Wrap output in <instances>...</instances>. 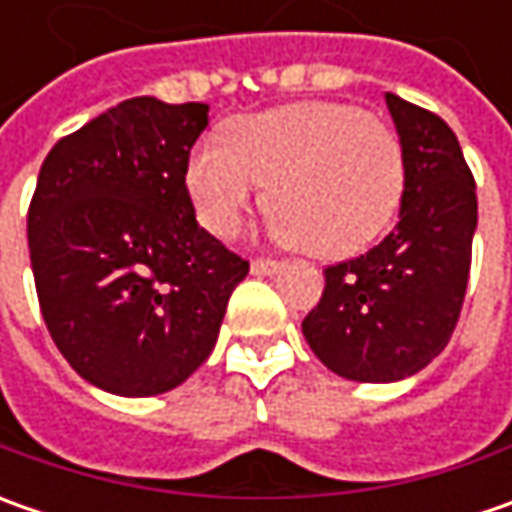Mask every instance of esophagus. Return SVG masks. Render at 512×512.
Returning <instances> with one entry per match:
<instances>
[{"mask_svg":"<svg viewBox=\"0 0 512 512\" xmlns=\"http://www.w3.org/2000/svg\"><path fill=\"white\" fill-rule=\"evenodd\" d=\"M285 267V262H276V259H253L250 262V270L256 276H270V273H279Z\"/></svg>","mask_w":512,"mask_h":512,"instance_id":"1","label":"esophagus"}]
</instances>
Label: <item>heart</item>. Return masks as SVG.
<instances>
[{
    "mask_svg": "<svg viewBox=\"0 0 512 512\" xmlns=\"http://www.w3.org/2000/svg\"><path fill=\"white\" fill-rule=\"evenodd\" d=\"M199 222L236 236L265 185L273 233L316 259L353 256L396 216L407 187L402 139L382 119L342 102H299L227 122L187 159Z\"/></svg>",
    "mask_w": 512,
    "mask_h": 512,
    "instance_id": "heart-1",
    "label": "heart"
}]
</instances>
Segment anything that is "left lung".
<instances>
[{
    "mask_svg": "<svg viewBox=\"0 0 512 512\" xmlns=\"http://www.w3.org/2000/svg\"><path fill=\"white\" fill-rule=\"evenodd\" d=\"M407 162L399 225L367 253L325 270L302 322L310 350L353 382H399L450 342L464 305L476 182L442 116L387 93Z\"/></svg>",
    "mask_w": 512,
    "mask_h": 512,
    "instance_id": "left-lung-1",
    "label": "left lung"
}]
</instances>
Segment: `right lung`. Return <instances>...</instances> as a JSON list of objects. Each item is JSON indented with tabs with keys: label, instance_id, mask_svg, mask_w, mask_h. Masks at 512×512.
Instances as JSON below:
<instances>
[{
	"label": "right lung",
	"instance_id": "1",
	"mask_svg": "<svg viewBox=\"0 0 512 512\" xmlns=\"http://www.w3.org/2000/svg\"><path fill=\"white\" fill-rule=\"evenodd\" d=\"M207 105L119 102L62 136L28 207L30 267L59 353L116 396L182 384L216 344L242 256L196 222L185 185Z\"/></svg>",
	"mask_w": 512,
	"mask_h": 512
}]
</instances>
